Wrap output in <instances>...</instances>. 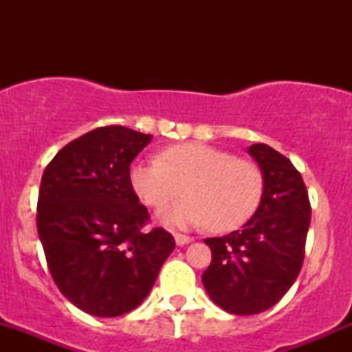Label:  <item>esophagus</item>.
<instances>
[{
    "label": "esophagus",
    "mask_w": 352,
    "mask_h": 352,
    "mask_svg": "<svg viewBox=\"0 0 352 352\" xmlns=\"http://www.w3.org/2000/svg\"><path fill=\"white\" fill-rule=\"evenodd\" d=\"M175 242H177V245H180V247H182V245H187V243H190L192 242V236H189V235H182V233H175Z\"/></svg>",
    "instance_id": "1"
}]
</instances>
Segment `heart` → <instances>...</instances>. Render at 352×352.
Wrapping results in <instances>:
<instances>
[{
    "label": "heart",
    "mask_w": 352,
    "mask_h": 352,
    "mask_svg": "<svg viewBox=\"0 0 352 352\" xmlns=\"http://www.w3.org/2000/svg\"><path fill=\"white\" fill-rule=\"evenodd\" d=\"M131 184L151 208H163L186 187L189 197L163 209L160 218L179 226L209 223L214 232H232L247 223L264 192V177L254 162L202 143L175 144L162 158L138 162Z\"/></svg>",
    "instance_id": "1"
}]
</instances>
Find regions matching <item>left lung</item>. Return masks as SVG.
Listing matches in <instances>:
<instances>
[{"label": "left lung", "mask_w": 352, "mask_h": 352, "mask_svg": "<svg viewBox=\"0 0 352 352\" xmlns=\"http://www.w3.org/2000/svg\"><path fill=\"white\" fill-rule=\"evenodd\" d=\"M248 153L264 175V192L242 230L206 239L211 264L202 285L218 307L233 315H255L278 303L296 281L305 258L311 206L301 173L267 144Z\"/></svg>", "instance_id": "obj_1"}]
</instances>
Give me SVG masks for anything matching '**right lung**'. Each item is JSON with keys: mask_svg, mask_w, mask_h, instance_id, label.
<instances>
[{"mask_svg": "<svg viewBox=\"0 0 352 352\" xmlns=\"http://www.w3.org/2000/svg\"><path fill=\"white\" fill-rule=\"evenodd\" d=\"M151 134L97 127L49 162L37 201V232L56 286L80 310L119 317L143 303L175 240L146 230L129 166Z\"/></svg>", "mask_w": 352, "mask_h": 352, "instance_id": "add662e5", "label": "right lung"}]
</instances>
